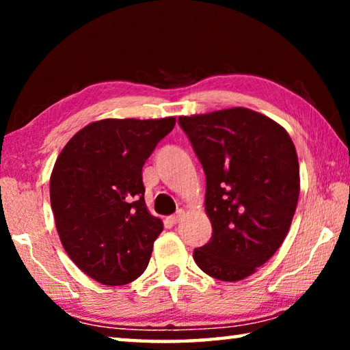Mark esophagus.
Segmentation results:
<instances>
[{"label": "esophagus", "mask_w": 350, "mask_h": 350, "mask_svg": "<svg viewBox=\"0 0 350 350\" xmlns=\"http://www.w3.org/2000/svg\"><path fill=\"white\" fill-rule=\"evenodd\" d=\"M183 217H185V211L177 210L176 215H173L170 219H171V222H173V224H179Z\"/></svg>", "instance_id": "1"}]
</instances>
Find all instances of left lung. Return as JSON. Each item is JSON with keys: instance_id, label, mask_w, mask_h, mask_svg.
I'll return each instance as SVG.
<instances>
[{"instance_id": "1", "label": "left lung", "mask_w": 350, "mask_h": 350, "mask_svg": "<svg viewBox=\"0 0 350 350\" xmlns=\"http://www.w3.org/2000/svg\"><path fill=\"white\" fill-rule=\"evenodd\" d=\"M206 177L213 234L193 258L204 273L241 281L286 239L299 198V163L288 133L248 108L180 116Z\"/></svg>"}]
</instances>
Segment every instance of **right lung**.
<instances>
[{"label": "right lung", "instance_id": "add662e5", "mask_svg": "<svg viewBox=\"0 0 350 350\" xmlns=\"http://www.w3.org/2000/svg\"><path fill=\"white\" fill-rule=\"evenodd\" d=\"M174 117L103 118L74 134L51 174V206L64 250L105 286L144 273L163 222L145 204L142 168Z\"/></svg>", "mask_w": 350, "mask_h": 350}]
</instances>
